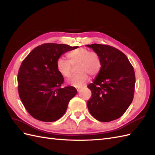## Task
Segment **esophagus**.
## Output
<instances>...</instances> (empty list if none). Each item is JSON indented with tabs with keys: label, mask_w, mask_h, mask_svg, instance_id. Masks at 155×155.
I'll return each instance as SVG.
<instances>
[{
	"label": "esophagus",
	"mask_w": 155,
	"mask_h": 155,
	"mask_svg": "<svg viewBox=\"0 0 155 155\" xmlns=\"http://www.w3.org/2000/svg\"><path fill=\"white\" fill-rule=\"evenodd\" d=\"M76 89H77L78 92H79V90H80V87H78V88H76Z\"/></svg>",
	"instance_id": "1"
}]
</instances>
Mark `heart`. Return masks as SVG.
<instances>
[{
  "mask_svg": "<svg viewBox=\"0 0 155 155\" xmlns=\"http://www.w3.org/2000/svg\"><path fill=\"white\" fill-rule=\"evenodd\" d=\"M68 59L59 58L56 61L58 72L62 76L68 78L72 74V66L76 67V74L69 79L72 85L79 87L85 83L88 76L96 77L102 68V61L100 55L95 51H91L86 48H79L69 51Z\"/></svg>",
  "mask_w": 155,
  "mask_h": 155,
  "instance_id": "heart-1",
  "label": "heart"
}]
</instances>
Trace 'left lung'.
Segmentation results:
<instances>
[{
	"instance_id": "left-lung-1",
	"label": "left lung",
	"mask_w": 155,
	"mask_h": 155,
	"mask_svg": "<svg viewBox=\"0 0 155 155\" xmlns=\"http://www.w3.org/2000/svg\"><path fill=\"white\" fill-rule=\"evenodd\" d=\"M100 55L102 68L87 87L92 96L87 101L91 115L108 122L122 116L133 101L135 87L134 68L120 50L107 45H86Z\"/></svg>"
}]
</instances>
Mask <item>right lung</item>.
Masks as SVG:
<instances>
[{
	"label": "right lung",
	"mask_w": 155,
	"mask_h": 155,
	"mask_svg": "<svg viewBox=\"0 0 155 155\" xmlns=\"http://www.w3.org/2000/svg\"><path fill=\"white\" fill-rule=\"evenodd\" d=\"M77 48L45 43L37 46L22 61L17 75L18 92L33 118L51 122L65 113L77 90L72 86L61 87L64 78L58 72L56 61L61 55Z\"/></svg>",
	"instance_id": "obj_1"
}]
</instances>
